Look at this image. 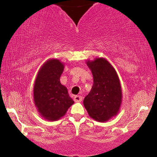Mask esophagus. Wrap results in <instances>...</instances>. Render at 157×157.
Returning <instances> with one entry per match:
<instances>
[{
  "label": "esophagus",
  "mask_w": 157,
  "mask_h": 157,
  "mask_svg": "<svg viewBox=\"0 0 157 157\" xmlns=\"http://www.w3.org/2000/svg\"><path fill=\"white\" fill-rule=\"evenodd\" d=\"M74 100H75V102H80L82 100V97L80 95H76L74 97Z\"/></svg>",
  "instance_id": "esophagus-1"
}]
</instances>
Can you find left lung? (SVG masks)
<instances>
[{"mask_svg":"<svg viewBox=\"0 0 157 157\" xmlns=\"http://www.w3.org/2000/svg\"><path fill=\"white\" fill-rule=\"evenodd\" d=\"M94 84L83 105L91 118L106 122L117 114L122 102V89L117 71L105 58L88 60Z\"/></svg>","mask_w":157,"mask_h":157,"instance_id":"left-lung-1","label":"left lung"}]
</instances>
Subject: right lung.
I'll return each instance as SVG.
<instances>
[{
    "label": "right lung",
    "instance_id": "right-lung-1",
    "mask_svg": "<svg viewBox=\"0 0 157 157\" xmlns=\"http://www.w3.org/2000/svg\"><path fill=\"white\" fill-rule=\"evenodd\" d=\"M64 64L50 59L40 68L34 86V102L40 115L49 121L63 117L74 100L60 82Z\"/></svg>",
    "mask_w": 157,
    "mask_h": 157
}]
</instances>
